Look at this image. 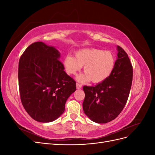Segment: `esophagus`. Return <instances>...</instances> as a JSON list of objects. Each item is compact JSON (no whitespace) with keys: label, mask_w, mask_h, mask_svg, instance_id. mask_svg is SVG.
Wrapping results in <instances>:
<instances>
[{"label":"esophagus","mask_w":155,"mask_h":155,"mask_svg":"<svg viewBox=\"0 0 155 155\" xmlns=\"http://www.w3.org/2000/svg\"><path fill=\"white\" fill-rule=\"evenodd\" d=\"M76 87H77L78 89L81 88L82 87V85H81V84H80V83H76Z\"/></svg>","instance_id":"esophagus-1"}]
</instances>
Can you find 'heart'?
Segmentation results:
<instances>
[{
	"instance_id": "heart-1",
	"label": "heart",
	"mask_w": 155,
	"mask_h": 155,
	"mask_svg": "<svg viewBox=\"0 0 155 155\" xmlns=\"http://www.w3.org/2000/svg\"><path fill=\"white\" fill-rule=\"evenodd\" d=\"M114 55L110 51L97 48H85L78 51L76 58L67 55L63 60L65 71L70 75L76 74L84 65V72L78 77L80 81L90 80L101 83L109 78L115 67Z\"/></svg>"
}]
</instances>
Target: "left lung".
Wrapping results in <instances>:
<instances>
[{
    "label": "left lung",
    "instance_id": "obj_1",
    "mask_svg": "<svg viewBox=\"0 0 155 155\" xmlns=\"http://www.w3.org/2000/svg\"><path fill=\"white\" fill-rule=\"evenodd\" d=\"M118 59L110 76L95 87L84 86L83 109L92 121L106 124L114 120L127 101L132 85L133 70L128 55L117 46Z\"/></svg>",
    "mask_w": 155,
    "mask_h": 155
}]
</instances>
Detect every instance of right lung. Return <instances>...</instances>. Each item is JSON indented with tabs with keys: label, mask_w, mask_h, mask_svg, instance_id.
Segmentation results:
<instances>
[{
	"label": "right lung",
	"mask_w": 155,
	"mask_h": 155,
	"mask_svg": "<svg viewBox=\"0 0 155 155\" xmlns=\"http://www.w3.org/2000/svg\"><path fill=\"white\" fill-rule=\"evenodd\" d=\"M59 58L60 53L53 46L35 42L25 50L18 62L22 104L28 114L39 122L58 118L76 89V82L64 71Z\"/></svg>",
	"instance_id": "obj_1"
}]
</instances>
